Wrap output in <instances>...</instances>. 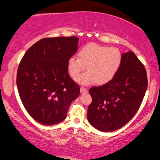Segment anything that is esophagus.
Segmentation results:
<instances>
[{
  "label": "esophagus",
  "instance_id": "esophagus-1",
  "mask_svg": "<svg viewBox=\"0 0 160 160\" xmlns=\"http://www.w3.org/2000/svg\"><path fill=\"white\" fill-rule=\"evenodd\" d=\"M80 92H81V93H87V92H88V90H87V89L85 88V87H82L80 89Z\"/></svg>",
  "mask_w": 160,
  "mask_h": 160
}]
</instances>
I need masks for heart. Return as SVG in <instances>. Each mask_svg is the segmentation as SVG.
Listing matches in <instances>:
<instances>
[{
    "label": "heart",
    "instance_id": "obj_1",
    "mask_svg": "<svg viewBox=\"0 0 160 160\" xmlns=\"http://www.w3.org/2000/svg\"><path fill=\"white\" fill-rule=\"evenodd\" d=\"M122 53L116 47H109L98 43L83 46L78 52V58L71 57L68 61V70L74 79L87 67L88 73L77 79L82 84L95 82L98 85L108 83L119 71L122 63Z\"/></svg>",
    "mask_w": 160,
    "mask_h": 160
}]
</instances>
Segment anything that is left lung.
Instances as JSON below:
<instances>
[{
  "mask_svg": "<svg viewBox=\"0 0 160 160\" xmlns=\"http://www.w3.org/2000/svg\"><path fill=\"white\" fill-rule=\"evenodd\" d=\"M119 71L111 81L89 89L92 103L87 119L102 132L125 125L141 106L148 87L146 68L132 52L122 54Z\"/></svg>",
  "mask_w": 160,
  "mask_h": 160,
  "instance_id": "1",
  "label": "left lung"
}]
</instances>
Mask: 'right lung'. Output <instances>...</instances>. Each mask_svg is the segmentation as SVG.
<instances>
[{"label":"right lung","instance_id":"right-lung-1","mask_svg":"<svg viewBox=\"0 0 160 160\" xmlns=\"http://www.w3.org/2000/svg\"><path fill=\"white\" fill-rule=\"evenodd\" d=\"M76 36L45 38L24 54L17 73V86L24 107L39 123L62 122L80 87L68 71V59L77 52Z\"/></svg>","mask_w":160,"mask_h":160}]
</instances>
